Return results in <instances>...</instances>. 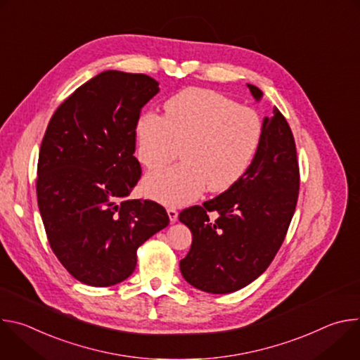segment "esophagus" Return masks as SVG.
<instances>
[{
    "instance_id": "obj_1",
    "label": "esophagus",
    "mask_w": 360,
    "mask_h": 360,
    "mask_svg": "<svg viewBox=\"0 0 360 360\" xmlns=\"http://www.w3.org/2000/svg\"><path fill=\"white\" fill-rule=\"evenodd\" d=\"M168 217H169V221L174 224L178 221V211L175 208H168Z\"/></svg>"
}]
</instances>
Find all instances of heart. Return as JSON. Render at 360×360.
Listing matches in <instances>:
<instances>
[{
    "instance_id": "b5f03b06",
    "label": "heart",
    "mask_w": 360,
    "mask_h": 360,
    "mask_svg": "<svg viewBox=\"0 0 360 360\" xmlns=\"http://www.w3.org/2000/svg\"><path fill=\"white\" fill-rule=\"evenodd\" d=\"M262 135L259 115L219 92L188 88L165 102V115L145 112L135 124L139 162L153 169L181 145L184 162L146 175L143 192L165 205H185L205 188L222 192L249 168Z\"/></svg>"
}]
</instances>
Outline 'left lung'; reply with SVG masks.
Masks as SVG:
<instances>
[{"label":"left lung","instance_id":"1","mask_svg":"<svg viewBox=\"0 0 360 360\" xmlns=\"http://www.w3.org/2000/svg\"><path fill=\"white\" fill-rule=\"evenodd\" d=\"M248 88L259 102L264 92ZM299 193V167L292 131L274 110L262 122V135L243 176L228 191L191 207L179 221L192 232V245L179 262L184 279L208 293H231L259 278L274 261ZM217 212V219L207 214Z\"/></svg>","mask_w":360,"mask_h":360}]
</instances>
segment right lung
<instances>
[{
  "instance_id": "add662e5",
  "label": "right lung",
  "mask_w": 360,
  "mask_h": 360,
  "mask_svg": "<svg viewBox=\"0 0 360 360\" xmlns=\"http://www.w3.org/2000/svg\"><path fill=\"white\" fill-rule=\"evenodd\" d=\"M160 82L108 70L58 107L38 160L37 198L51 249L79 282L117 285L136 266L138 248L169 224L153 200L124 199L141 178L135 124Z\"/></svg>"
}]
</instances>
